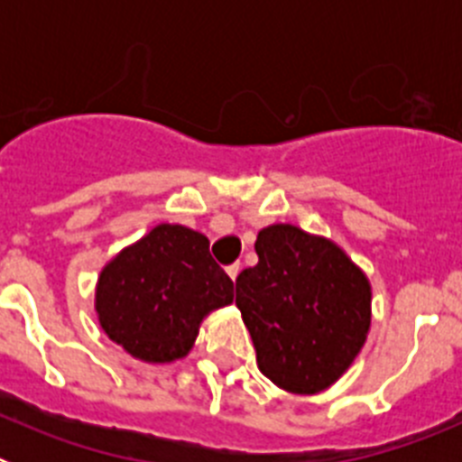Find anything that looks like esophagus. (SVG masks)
<instances>
[{
    "mask_svg": "<svg viewBox=\"0 0 462 462\" xmlns=\"http://www.w3.org/2000/svg\"><path fill=\"white\" fill-rule=\"evenodd\" d=\"M226 273H228V277L236 282V277H238V273H240V263H231V266L226 268Z\"/></svg>",
    "mask_w": 462,
    "mask_h": 462,
    "instance_id": "esophagus-1",
    "label": "esophagus"
}]
</instances>
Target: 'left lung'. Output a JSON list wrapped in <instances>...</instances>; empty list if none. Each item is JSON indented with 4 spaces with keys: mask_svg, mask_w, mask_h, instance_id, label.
Wrapping results in <instances>:
<instances>
[{
    "mask_svg": "<svg viewBox=\"0 0 462 462\" xmlns=\"http://www.w3.org/2000/svg\"><path fill=\"white\" fill-rule=\"evenodd\" d=\"M259 263L236 280V305L256 365L291 393H319L342 377L370 328V284L336 243L291 224L256 236Z\"/></svg>",
    "mask_w": 462,
    "mask_h": 462,
    "instance_id": "left-lung-1",
    "label": "left lung"
}]
</instances>
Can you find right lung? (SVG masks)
I'll use <instances>...</instances> for the list:
<instances>
[{"label":"right lung","instance_id":"right-lung-1","mask_svg":"<svg viewBox=\"0 0 462 462\" xmlns=\"http://www.w3.org/2000/svg\"><path fill=\"white\" fill-rule=\"evenodd\" d=\"M234 300V282L212 259L203 234L159 224L101 271V328L132 356L169 363L191 349L210 310Z\"/></svg>","mask_w":462,"mask_h":462}]
</instances>
